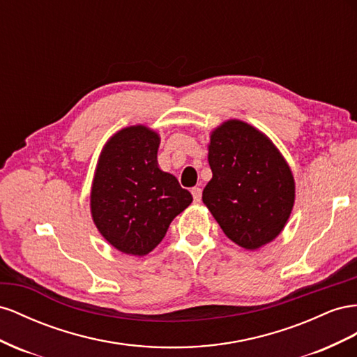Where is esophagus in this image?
<instances>
[{"label":"esophagus","mask_w":357,"mask_h":357,"mask_svg":"<svg viewBox=\"0 0 357 357\" xmlns=\"http://www.w3.org/2000/svg\"><path fill=\"white\" fill-rule=\"evenodd\" d=\"M191 195H192V199H195V202H200V199H202V188H199V187L191 188Z\"/></svg>","instance_id":"esophagus-1"}]
</instances>
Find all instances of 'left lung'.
<instances>
[{"label": "left lung", "instance_id": "1", "mask_svg": "<svg viewBox=\"0 0 357 357\" xmlns=\"http://www.w3.org/2000/svg\"><path fill=\"white\" fill-rule=\"evenodd\" d=\"M208 160L212 179L202 200L226 236L247 250L277 238L293 208L294 181L272 142L231 119L212 133Z\"/></svg>", "mask_w": 357, "mask_h": 357}]
</instances>
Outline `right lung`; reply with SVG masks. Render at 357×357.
I'll return each instance as SVG.
<instances>
[{
  "label": "right lung",
  "mask_w": 357,
  "mask_h": 357,
  "mask_svg": "<svg viewBox=\"0 0 357 357\" xmlns=\"http://www.w3.org/2000/svg\"><path fill=\"white\" fill-rule=\"evenodd\" d=\"M160 137L144 127H128L101 152L91 191V212L98 231L116 250L145 256L165 238L192 197L178 179L158 169Z\"/></svg>",
  "instance_id": "1"
}]
</instances>
